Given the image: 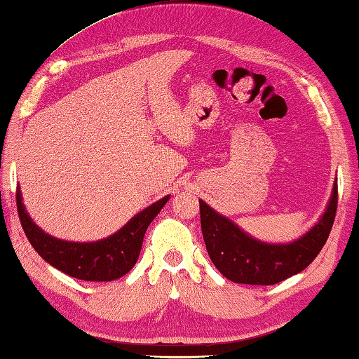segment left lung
Listing matches in <instances>:
<instances>
[{
    "label": "left lung",
    "instance_id": "8db88e82",
    "mask_svg": "<svg viewBox=\"0 0 359 359\" xmlns=\"http://www.w3.org/2000/svg\"><path fill=\"white\" fill-rule=\"evenodd\" d=\"M198 203L205 246L215 267L233 283L275 285L302 272L325 246L336 218L337 180L320 219L290 243L262 242L207 202Z\"/></svg>",
    "mask_w": 359,
    "mask_h": 359
}]
</instances>
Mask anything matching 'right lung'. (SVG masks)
I'll use <instances>...</instances> for the list:
<instances>
[{
    "label": "right lung",
    "instance_id": "add662e5",
    "mask_svg": "<svg viewBox=\"0 0 359 359\" xmlns=\"http://www.w3.org/2000/svg\"><path fill=\"white\" fill-rule=\"evenodd\" d=\"M162 197L127 221L119 231L97 242H69L52 237L32 219L17 187V210L28 242L52 267L73 278L86 281H113L124 277L137 264L143 237L152 219L168 202Z\"/></svg>",
    "mask_w": 359,
    "mask_h": 359
}]
</instances>
